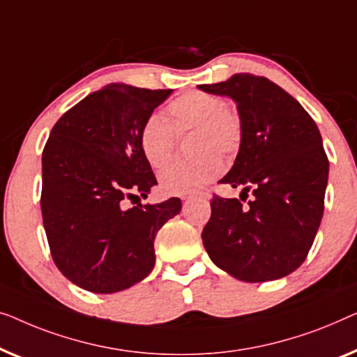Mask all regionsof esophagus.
I'll return each instance as SVG.
<instances>
[{
  "mask_svg": "<svg viewBox=\"0 0 357 357\" xmlns=\"http://www.w3.org/2000/svg\"><path fill=\"white\" fill-rule=\"evenodd\" d=\"M190 197H183V200H189Z\"/></svg>",
  "mask_w": 357,
  "mask_h": 357,
  "instance_id": "obj_1",
  "label": "esophagus"
}]
</instances>
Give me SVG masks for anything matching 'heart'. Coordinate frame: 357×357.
<instances>
[{"label": "heart", "mask_w": 357, "mask_h": 357, "mask_svg": "<svg viewBox=\"0 0 357 357\" xmlns=\"http://www.w3.org/2000/svg\"><path fill=\"white\" fill-rule=\"evenodd\" d=\"M168 121L150 116L140 129L142 155L155 169L172 162L176 137L194 134L190 153L197 157L190 163H176L160 174V185L167 194L195 192L223 172L225 160L233 158L243 144V119L218 95L190 90L179 95L167 107Z\"/></svg>", "instance_id": "obj_1"}]
</instances>
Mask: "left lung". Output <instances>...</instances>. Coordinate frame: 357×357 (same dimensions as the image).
<instances>
[{
  "label": "left lung",
  "instance_id": "1",
  "mask_svg": "<svg viewBox=\"0 0 357 357\" xmlns=\"http://www.w3.org/2000/svg\"><path fill=\"white\" fill-rule=\"evenodd\" d=\"M228 95L243 119V144L220 183L243 188L239 199L215 194L202 231L213 264L234 278L262 283L301 267L324 215L328 157L317 124L272 80L249 73L199 85Z\"/></svg>",
  "mask_w": 357,
  "mask_h": 357
}]
</instances>
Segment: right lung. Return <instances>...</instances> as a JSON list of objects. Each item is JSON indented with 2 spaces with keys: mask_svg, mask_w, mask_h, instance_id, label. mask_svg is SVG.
Returning <instances> with one entry per match:
<instances>
[{
  "mask_svg": "<svg viewBox=\"0 0 357 357\" xmlns=\"http://www.w3.org/2000/svg\"><path fill=\"white\" fill-rule=\"evenodd\" d=\"M172 93L109 84L68 109L42 155V218L53 262L92 293L139 283L155 265L158 229L181 200L124 208L157 184L139 144L140 129Z\"/></svg>",
  "mask_w": 357,
  "mask_h": 357,
  "instance_id": "obj_1",
  "label": "right lung"
}]
</instances>
